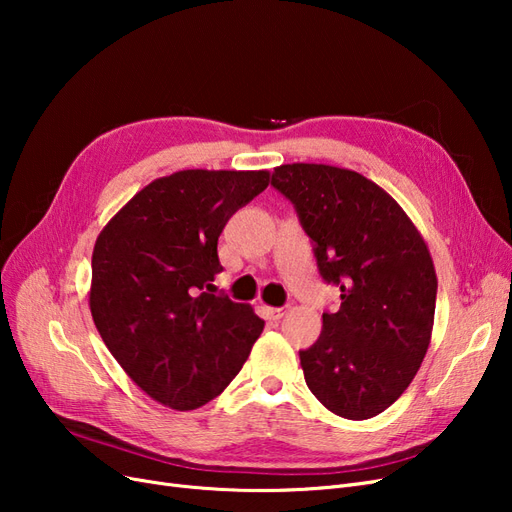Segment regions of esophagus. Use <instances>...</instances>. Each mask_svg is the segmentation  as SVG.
I'll list each match as a JSON object with an SVG mask.
<instances>
[{"label":"esophagus","instance_id":"1","mask_svg":"<svg viewBox=\"0 0 512 512\" xmlns=\"http://www.w3.org/2000/svg\"><path fill=\"white\" fill-rule=\"evenodd\" d=\"M284 316H286V307H269V318L271 320L280 322Z\"/></svg>","mask_w":512,"mask_h":512}]
</instances>
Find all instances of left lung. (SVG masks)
I'll use <instances>...</instances> for the list:
<instances>
[{
	"label": "left lung",
	"instance_id": "left-lung-1",
	"mask_svg": "<svg viewBox=\"0 0 512 512\" xmlns=\"http://www.w3.org/2000/svg\"><path fill=\"white\" fill-rule=\"evenodd\" d=\"M271 185L297 209L324 282L342 290L301 350L309 391L337 416L363 421L399 399L421 367L436 314L438 277L406 211L348 168L282 164Z\"/></svg>",
	"mask_w": 512,
	"mask_h": 512
}]
</instances>
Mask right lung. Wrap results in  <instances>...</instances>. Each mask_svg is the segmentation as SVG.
<instances>
[{"label": "right lung", "mask_w": 512, "mask_h": 512, "mask_svg": "<svg viewBox=\"0 0 512 512\" xmlns=\"http://www.w3.org/2000/svg\"><path fill=\"white\" fill-rule=\"evenodd\" d=\"M269 185V170H179L134 194L96 239L89 309L123 371L173 410H196L235 378L265 329L213 294L218 237Z\"/></svg>", "instance_id": "obj_1"}]
</instances>
